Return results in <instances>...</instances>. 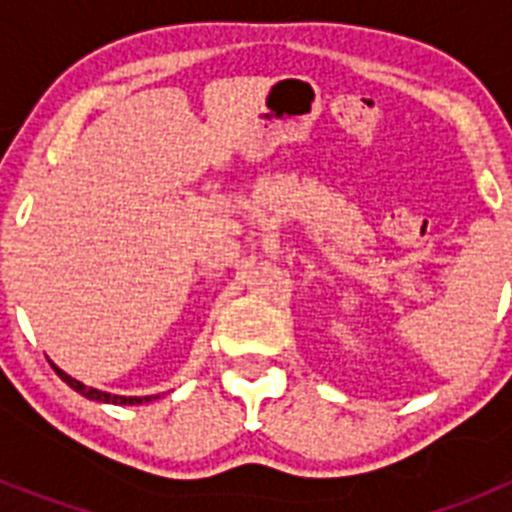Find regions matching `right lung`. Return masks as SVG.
Instances as JSON below:
<instances>
[{
  "instance_id": "add662e5",
  "label": "right lung",
  "mask_w": 512,
  "mask_h": 512,
  "mask_svg": "<svg viewBox=\"0 0 512 512\" xmlns=\"http://www.w3.org/2000/svg\"><path fill=\"white\" fill-rule=\"evenodd\" d=\"M51 366H53V369H56L58 377H61L63 382L69 384L71 390H76V392H79V395L89 397V400L110 402V405H143V402H151L153 400V397H122V395H110V392H99V390H94V387H87V384L76 382L74 377H69V374H66V372H61V369H58L56 364H51Z\"/></svg>"
}]
</instances>
